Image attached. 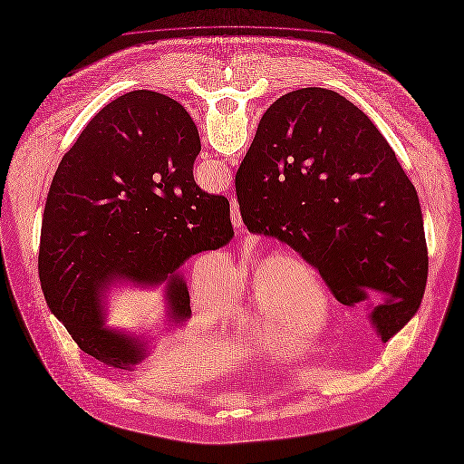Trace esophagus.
Listing matches in <instances>:
<instances>
[{
	"label": "esophagus",
	"mask_w": 464,
	"mask_h": 464,
	"mask_svg": "<svg viewBox=\"0 0 464 464\" xmlns=\"http://www.w3.org/2000/svg\"><path fill=\"white\" fill-rule=\"evenodd\" d=\"M236 217H237V215H236ZM236 217H234V225H236V223H237V218H236Z\"/></svg>",
	"instance_id": "obj_1"
}]
</instances>
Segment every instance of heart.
<instances>
[{"instance_id": "heart-1", "label": "heart", "mask_w": 464, "mask_h": 464, "mask_svg": "<svg viewBox=\"0 0 464 464\" xmlns=\"http://www.w3.org/2000/svg\"><path fill=\"white\" fill-rule=\"evenodd\" d=\"M230 283L237 296V311L246 328L264 335L286 317L295 316L296 337L313 342L323 332V316H302V307L317 305L324 300L316 272L292 255H268L232 268ZM194 296L209 314L227 313L225 290L217 277H197ZM304 314V313H303ZM299 317L296 318L295 316Z\"/></svg>"}]
</instances>
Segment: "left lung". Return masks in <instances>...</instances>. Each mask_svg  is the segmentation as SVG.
Masks as SVG:
<instances>
[{
  "label": "left lung",
  "mask_w": 464,
  "mask_h": 464,
  "mask_svg": "<svg viewBox=\"0 0 464 464\" xmlns=\"http://www.w3.org/2000/svg\"><path fill=\"white\" fill-rule=\"evenodd\" d=\"M236 194L247 230L288 244L339 302H379L372 319L382 339L417 313L428 281L419 197L351 101L321 87L274 101L236 174Z\"/></svg>",
  "instance_id": "left-lung-1"
}]
</instances>
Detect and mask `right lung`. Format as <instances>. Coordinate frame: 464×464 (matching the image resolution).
Returning <instances> with one entry per match:
<instances>
[{
  "instance_id": "obj_1",
  "label": "right lung",
  "mask_w": 464,
  "mask_h": 464,
  "mask_svg": "<svg viewBox=\"0 0 464 464\" xmlns=\"http://www.w3.org/2000/svg\"><path fill=\"white\" fill-rule=\"evenodd\" d=\"M198 151L196 123L179 102L132 91L87 123L53 174L40 285L50 313L101 363L129 370L143 358L140 343L102 328L101 292L111 279H168L171 316L187 319L190 295L176 270L234 237L227 197L196 185Z\"/></svg>"
}]
</instances>
